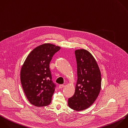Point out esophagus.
Here are the masks:
<instances>
[{"mask_svg":"<svg viewBox=\"0 0 128 128\" xmlns=\"http://www.w3.org/2000/svg\"><path fill=\"white\" fill-rule=\"evenodd\" d=\"M64 86V84H60V85L58 86V87H59V88H63Z\"/></svg>","mask_w":128,"mask_h":128,"instance_id":"esophagus-1","label":"esophagus"}]
</instances>
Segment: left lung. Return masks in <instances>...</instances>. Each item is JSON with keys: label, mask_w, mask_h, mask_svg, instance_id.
<instances>
[{"label": "left lung", "mask_w": 128, "mask_h": 128, "mask_svg": "<svg viewBox=\"0 0 128 128\" xmlns=\"http://www.w3.org/2000/svg\"><path fill=\"white\" fill-rule=\"evenodd\" d=\"M78 80L74 96L68 106L80 111L89 108L98 96L101 88V74L92 55L84 49L75 50Z\"/></svg>", "instance_id": "8db88e82"}]
</instances>
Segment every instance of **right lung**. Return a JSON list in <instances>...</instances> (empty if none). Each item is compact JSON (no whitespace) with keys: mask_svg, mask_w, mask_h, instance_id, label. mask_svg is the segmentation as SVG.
I'll use <instances>...</instances> for the list:
<instances>
[{"mask_svg":"<svg viewBox=\"0 0 128 128\" xmlns=\"http://www.w3.org/2000/svg\"><path fill=\"white\" fill-rule=\"evenodd\" d=\"M60 47L44 44L34 48L28 55L20 71V80L25 94L36 106L48 105L56 85L52 82L50 64Z\"/></svg>","mask_w":128,"mask_h":128,"instance_id":"add662e5","label":"right lung"}]
</instances>
